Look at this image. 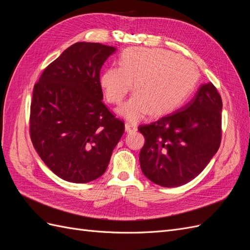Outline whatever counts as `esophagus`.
<instances>
[{"mask_svg": "<svg viewBox=\"0 0 250 250\" xmlns=\"http://www.w3.org/2000/svg\"><path fill=\"white\" fill-rule=\"evenodd\" d=\"M125 130L126 132H133L138 130V127L137 125L132 123H125Z\"/></svg>", "mask_w": 250, "mask_h": 250, "instance_id": "1", "label": "esophagus"}]
</instances>
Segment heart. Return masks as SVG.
Returning a JSON list of instances; mask_svg holds the SVG:
<instances>
[{
	"mask_svg": "<svg viewBox=\"0 0 250 250\" xmlns=\"http://www.w3.org/2000/svg\"><path fill=\"white\" fill-rule=\"evenodd\" d=\"M119 66L100 76V84L110 103H120L132 87L135 93L117 108L119 116L139 122L151 110L156 115L176 108L191 94L198 73L188 60L163 49L130 48L121 55Z\"/></svg>",
	"mask_w": 250,
	"mask_h": 250,
	"instance_id": "heart-1",
	"label": "heart"
}]
</instances>
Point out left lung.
Returning a JSON list of instances; mask_svg holds the SVG:
<instances>
[{
	"label": "left lung",
	"instance_id": "8db88e82",
	"mask_svg": "<svg viewBox=\"0 0 250 250\" xmlns=\"http://www.w3.org/2000/svg\"><path fill=\"white\" fill-rule=\"evenodd\" d=\"M221 111V97L208 83L185 106L140 126L146 140L140 152L144 175L166 188L186 185L199 175L220 146Z\"/></svg>",
	"mask_w": 250,
	"mask_h": 250
}]
</instances>
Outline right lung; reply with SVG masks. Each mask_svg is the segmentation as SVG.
<instances>
[{
  "label": "right lung",
  "mask_w": 250,
  "mask_h": 250,
  "mask_svg": "<svg viewBox=\"0 0 250 250\" xmlns=\"http://www.w3.org/2000/svg\"><path fill=\"white\" fill-rule=\"evenodd\" d=\"M117 48L76 42L50 63L33 88L30 134L50 170L85 184L103 175L125 130L105 106L100 71Z\"/></svg>",
  "instance_id": "obj_1"
}]
</instances>
